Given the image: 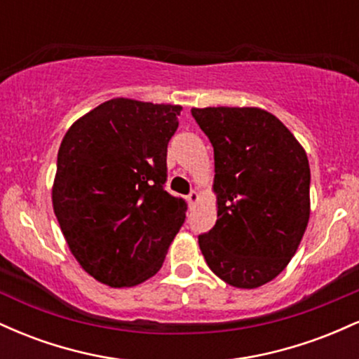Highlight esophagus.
<instances>
[{
	"instance_id": "1",
	"label": "esophagus",
	"mask_w": 359,
	"mask_h": 359,
	"mask_svg": "<svg viewBox=\"0 0 359 359\" xmlns=\"http://www.w3.org/2000/svg\"><path fill=\"white\" fill-rule=\"evenodd\" d=\"M187 201H189V204L194 205V204L197 203V201H199V194H197L196 191H192V192L187 196Z\"/></svg>"
}]
</instances>
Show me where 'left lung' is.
<instances>
[{
    "instance_id": "left-lung-1",
    "label": "left lung",
    "mask_w": 359,
    "mask_h": 359,
    "mask_svg": "<svg viewBox=\"0 0 359 359\" xmlns=\"http://www.w3.org/2000/svg\"><path fill=\"white\" fill-rule=\"evenodd\" d=\"M214 148L217 221L199 236L214 273L257 288L288 265L311 214V168L302 145L259 108H192Z\"/></svg>"
}]
</instances>
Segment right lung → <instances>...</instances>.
Here are the masks:
<instances>
[{
    "mask_svg": "<svg viewBox=\"0 0 359 359\" xmlns=\"http://www.w3.org/2000/svg\"><path fill=\"white\" fill-rule=\"evenodd\" d=\"M180 111L116 97L77 119L62 140L53 212L97 282L119 288L154 277L184 224L187 204L163 189Z\"/></svg>",
    "mask_w": 359,
    "mask_h": 359,
    "instance_id": "add662e5",
    "label": "right lung"
}]
</instances>
